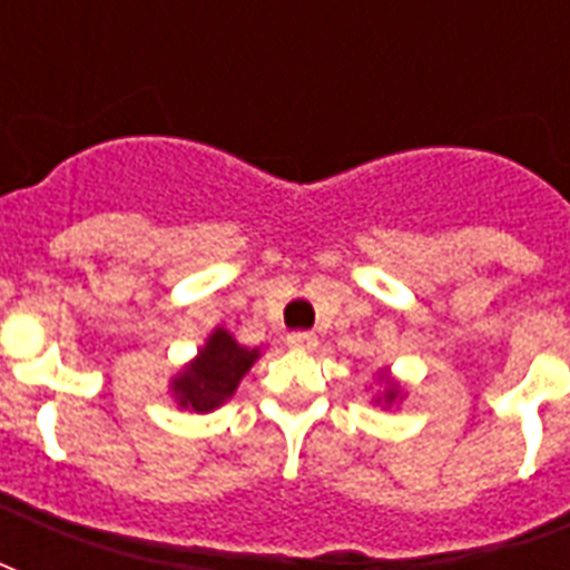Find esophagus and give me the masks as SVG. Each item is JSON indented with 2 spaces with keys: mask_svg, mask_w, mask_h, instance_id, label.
<instances>
[{
  "mask_svg": "<svg viewBox=\"0 0 570 570\" xmlns=\"http://www.w3.org/2000/svg\"><path fill=\"white\" fill-rule=\"evenodd\" d=\"M286 343H289V346H293V348H298V352H313L320 340L313 337L311 331H293V334L286 337Z\"/></svg>",
  "mask_w": 570,
  "mask_h": 570,
  "instance_id": "esophagus-1",
  "label": "esophagus"
}]
</instances>
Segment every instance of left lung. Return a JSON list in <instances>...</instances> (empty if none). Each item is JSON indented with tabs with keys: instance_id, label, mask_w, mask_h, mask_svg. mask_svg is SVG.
Wrapping results in <instances>:
<instances>
[{
	"instance_id": "obj_1",
	"label": "left lung",
	"mask_w": 570,
	"mask_h": 570,
	"mask_svg": "<svg viewBox=\"0 0 570 570\" xmlns=\"http://www.w3.org/2000/svg\"><path fill=\"white\" fill-rule=\"evenodd\" d=\"M379 393L373 396V405H381V407H393L399 405L402 399H405V387H402V381L393 379L390 375V370H381L379 373Z\"/></svg>"
}]
</instances>
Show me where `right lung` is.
Wrapping results in <instances>:
<instances>
[{
    "label": "right lung",
    "instance_id": "obj_1",
    "mask_svg": "<svg viewBox=\"0 0 570 570\" xmlns=\"http://www.w3.org/2000/svg\"><path fill=\"white\" fill-rule=\"evenodd\" d=\"M263 348L242 346L230 331L215 325L213 334L197 348V355L168 381L177 407L191 414H209L233 399L239 381L257 364Z\"/></svg>",
    "mask_w": 570,
    "mask_h": 570
}]
</instances>
